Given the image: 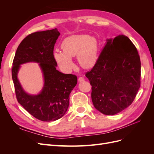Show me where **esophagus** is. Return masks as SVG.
<instances>
[{
	"mask_svg": "<svg viewBox=\"0 0 154 154\" xmlns=\"http://www.w3.org/2000/svg\"><path fill=\"white\" fill-rule=\"evenodd\" d=\"M78 81L79 82H83V81H84V78H83V77H79L78 78Z\"/></svg>",
	"mask_w": 154,
	"mask_h": 154,
	"instance_id": "esophagus-1",
	"label": "esophagus"
}]
</instances>
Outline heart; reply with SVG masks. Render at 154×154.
I'll return each instance as SVG.
<instances>
[{"label": "heart", "mask_w": 154, "mask_h": 154, "mask_svg": "<svg viewBox=\"0 0 154 154\" xmlns=\"http://www.w3.org/2000/svg\"><path fill=\"white\" fill-rule=\"evenodd\" d=\"M63 52L56 51L54 58L59 66L66 71L74 67L72 58L76 57L83 68H91L97 57V42L94 36L87 35H74L65 38L62 44Z\"/></svg>", "instance_id": "b5f03b06"}]
</instances>
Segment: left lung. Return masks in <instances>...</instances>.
I'll return each instance as SVG.
<instances>
[{
	"instance_id": "1",
	"label": "left lung",
	"mask_w": 154,
	"mask_h": 154,
	"mask_svg": "<svg viewBox=\"0 0 154 154\" xmlns=\"http://www.w3.org/2000/svg\"><path fill=\"white\" fill-rule=\"evenodd\" d=\"M85 76L95 108L106 115L120 112L132 104L140 87L141 61L136 48L123 35L107 39Z\"/></svg>"
}]
</instances>
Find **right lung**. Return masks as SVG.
Returning <instances> with one entry per match:
<instances>
[{
  "instance_id": "add662e5",
  "label": "right lung",
  "mask_w": 154,
  "mask_h": 154,
  "mask_svg": "<svg viewBox=\"0 0 154 154\" xmlns=\"http://www.w3.org/2000/svg\"><path fill=\"white\" fill-rule=\"evenodd\" d=\"M60 33L57 28L27 35L18 45L13 61L12 79L17 99L33 117L42 122L61 118L69 105V94L77 84V76L63 74L56 69L53 51ZM37 62L43 72L44 87L40 94L30 95L23 90L17 78L20 65Z\"/></svg>"
}]
</instances>
